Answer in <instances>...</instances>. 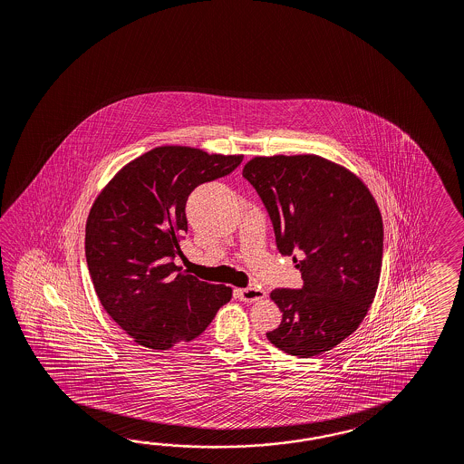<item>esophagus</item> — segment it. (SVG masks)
<instances>
[{
  "mask_svg": "<svg viewBox=\"0 0 464 464\" xmlns=\"http://www.w3.org/2000/svg\"><path fill=\"white\" fill-rule=\"evenodd\" d=\"M239 301L256 302L265 299V290L258 287L237 288Z\"/></svg>",
  "mask_w": 464,
  "mask_h": 464,
  "instance_id": "34e87169",
  "label": "esophagus"
}]
</instances>
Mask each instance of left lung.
<instances>
[{
    "mask_svg": "<svg viewBox=\"0 0 464 464\" xmlns=\"http://www.w3.org/2000/svg\"><path fill=\"white\" fill-rule=\"evenodd\" d=\"M243 177L270 214L276 248L294 256L302 288H276L282 313L266 333L278 350L311 358L333 350L362 324L375 299L383 223L363 180L319 155L255 157Z\"/></svg>",
    "mask_w": 464,
    "mask_h": 464,
    "instance_id": "left-lung-1",
    "label": "left lung"
}]
</instances>
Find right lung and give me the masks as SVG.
Masks as SVG:
<instances>
[{
	"mask_svg": "<svg viewBox=\"0 0 464 464\" xmlns=\"http://www.w3.org/2000/svg\"><path fill=\"white\" fill-rule=\"evenodd\" d=\"M243 155L165 145L101 190L86 223V260L101 305L135 343L170 350L198 338L233 290L184 274L174 258L194 188L231 174Z\"/></svg>",
	"mask_w": 464,
	"mask_h": 464,
	"instance_id": "obj_1",
	"label": "right lung"
}]
</instances>
